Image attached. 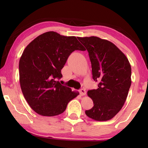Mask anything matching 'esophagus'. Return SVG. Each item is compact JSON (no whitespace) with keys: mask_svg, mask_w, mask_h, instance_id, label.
Here are the masks:
<instances>
[{"mask_svg":"<svg viewBox=\"0 0 148 148\" xmlns=\"http://www.w3.org/2000/svg\"><path fill=\"white\" fill-rule=\"evenodd\" d=\"M79 94H80V95H82V96L86 95V89H80L79 90Z\"/></svg>","mask_w":148,"mask_h":148,"instance_id":"obj_1","label":"esophagus"}]
</instances>
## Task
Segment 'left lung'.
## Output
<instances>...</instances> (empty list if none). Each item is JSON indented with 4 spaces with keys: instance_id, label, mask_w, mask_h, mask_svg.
<instances>
[{
    "instance_id": "left-lung-1",
    "label": "left lung",
    "mask_w": 148,
    "mask_h": 148,
    "mask_svg": "<svg viewBox=\"0 0 148 148\" xmlns=\"http://www.w3.org/2000/svg\"><path fill=\"white\" fill-rule=\"evenodd\" d=\"M86 47L91 62L92 78L98 88L87 95L93 101L86 110L90 118L99 121L113 118L126 101L131 85V66L125 55L112 42L97 36L77 37Z\"/></svg>"
}]
</instances>
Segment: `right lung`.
Returning a JSON list of instances; mask_svg holds the SVG:
<instances>
[{"label": "right lung", "instance_id": "obj_1", "mask_svg": "<svg viewBox=\"0 0 148 148\" xmlns=\"http://www.w3.org/2000/svg\"><path fill=\"white\" fill-rule=\"evenodd\" d=\"M75 50L85 51L76 37L49 31L39 35L24 49L19 60V82L31 108L43 116L62 114L79 95L62 86L61 69Z\"/></svg>", "mask_w": 148, "mask_h": 148}]
</instances>
